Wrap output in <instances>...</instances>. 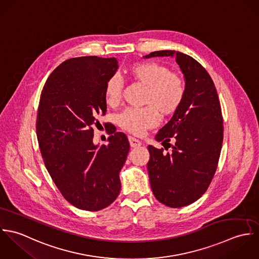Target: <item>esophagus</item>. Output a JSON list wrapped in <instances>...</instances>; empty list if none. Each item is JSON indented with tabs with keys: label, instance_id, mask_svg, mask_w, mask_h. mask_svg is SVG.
I'll list each match as a JSON object with an SVG mask.
<instances>
[{
	"label": "esophagus",
	"instance_id": "1",
	"mask_svg": "<svg viewBox=\"0 0 259 259\" xmlns=\"http://www.w3.org/2000/svg\"><path fill=\"white\" fill-rule=\"evenodd\" d=\"M128 139H129L130 146H131L132 148H137V147L141 146V144H142L138 139H136V138H134V137H131V136H130Z\"/></svg>",
	"mask_w": 259,
	"mask_h": 259
}]
</instances>
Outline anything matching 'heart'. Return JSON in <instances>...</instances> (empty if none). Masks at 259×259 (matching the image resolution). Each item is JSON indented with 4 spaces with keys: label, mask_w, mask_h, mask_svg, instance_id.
<instances>
[{
    "label": "heart",
    "mask_w": 259,
    "mask_h": 259,
    "mask_svg": "<svg viewBox=\"0 0 259 259\" xmlns=\"http://www.w3.org/2000/svg\"><path fill=\"white\" fill-rule=\"evenodd\" d=\"M128 74L130 78L146 87L142 108H128L118 117L119 126L134 134L141 135L155 127L162 117L173 115L185 97V83L176 73L165 65L145 61L133 64ZM123 84L119 77H111L105 85L106 103L115 107L121 102Z\"/></svg>",
    "instance_id": "1"
}]
</instances>
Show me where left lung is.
Returning a JSON list of instances; mask_svg holds the SVG:
<instances>
[{"label":"left lung","mask_w":259,"mask_h":259,"mask_svg":"<svg viewBox=\"0 0 259 259\" xmlns=\"http://www.w3.org/2000/svg\"><path fill=\"white\" fill-rule=\"evenodd\" d=\"M175 57L185 79V97L155 139L175 142L171 153L149 145L147 164L151 189L158 201L172 208L199 199L215 174L223 142V119L214 83L192 57L163 50L144 58Z\"/></svg>","instance_id":"1"}]
</instances>
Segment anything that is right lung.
<instances>
[{
    "mask_svg": "<svg viewBox=\"0 0 259 259\" xmlns=\"http://www.w3.org/2000/svg\"><path fill=\"white\" fill-rule=\"evenodd\" d=\"M117 69L116 58L66 60L51 73L40 97L36 130L45 166L64 198L82 210L109 206L121 189L127 136L110 124L108 145L93 143V126L107 109L105 85Z\"/></svg>",
    "mask_w": 259,
    "mask_h": 259,
    "instance_id": "add662e5",
    "label": "right lung"
}]
</instances>
